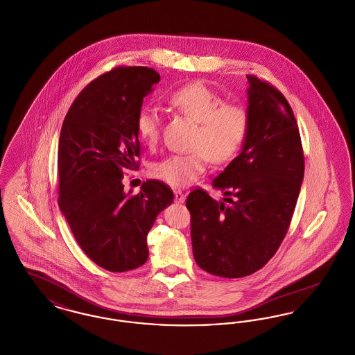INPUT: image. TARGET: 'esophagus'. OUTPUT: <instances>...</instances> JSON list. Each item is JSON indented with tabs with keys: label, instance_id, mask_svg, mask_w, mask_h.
Instances as JSON below:
<instances>
[{
	"label": "esophagus",
	"instance_id": "34e87169",
	"mask_svg": "<svg viewBox=\"0 0 355 355\" xmlns=\"http://www.w3.org/2000/svg\"><path fill=\"white\" fill-rule=\"evenodd\" d=\"M174 200H175V202L184 203L185 202L186 196L181 190H175L174 191Z\"/></svg>",
	"mask_w": 355,
	"mask_h": 355
}]
</instances>
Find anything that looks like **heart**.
Returning a JSON list of instances; mask_svg holds the SVG:
<instances>
[{
    "label": "heart",
    "mask_w": 355,
    "mask_h": 355,
    "mask_svg": "<svg viewBox=\"0 0 355 355\" xmlns=\"http://www.w3.org/2000/svg\"><path fill=\"white\" fill-rule=\"evenodd\" d=\"M168 103L197 123L191 144L196 150L165 157L153 165L152 173L171 187H185L202 174L207 158L213 164H222L234 157L245 141L249 119L243 107L223 103L222 97L201 83L177 89ZM135 130L145 145H155L161 130L159 114L152 107H141L135 117Z\"/></svg>",
    "instance_id": "heart-1"
}]
</instances>
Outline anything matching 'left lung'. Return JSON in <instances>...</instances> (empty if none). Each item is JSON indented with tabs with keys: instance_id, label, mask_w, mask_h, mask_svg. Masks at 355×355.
<instances>
[{
	"instance_id": "8db88e82",
	"label": "left lung",
	"mask_w": 355,
	"mask_h": 355,
	"mask_svg": "<svg viewBox=\"0 0 355 355\" xmlns=\"http://www.w3.org/2000/svg\"><path fill=\"white\" fill-rule=\"evenodd\" d=\"M249 126L241 152L211 182L225 198L201 189L186 200L197 265L223 278L263 268L286 236L304 162L301 135L286 98L248 76Z\"/></svg>"
}]
</instances>
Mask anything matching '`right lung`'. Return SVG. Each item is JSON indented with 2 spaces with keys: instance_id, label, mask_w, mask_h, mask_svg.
<instances>
[{
  "instance_id": "1",
  "label": "right lung",
  "mask_w": 355,
  "mask_h": 355,
  "mask_svg": "<svg viewBox=\"0 0 355 355\" xmlns=\"http://www.w3.org/2000/svg\"><path fill=\"white\" fill-rule=\"evenodd\" d=\"M158 83L153 69H114L85 87L62 123L58 205L85 254L106 270L148 261V233L174 201L164 182L148 180L135 196L122 184L125 170L138 165L137 113Z\"/></svg>"
}]
</instances>
